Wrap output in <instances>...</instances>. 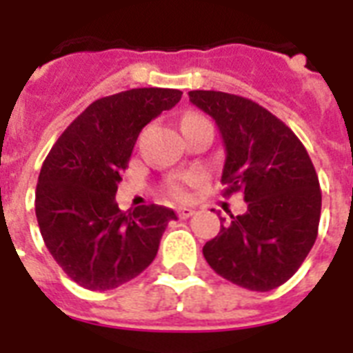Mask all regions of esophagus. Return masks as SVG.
Returning a JSON list of instances; mask_svg holds the SVG:
<instances>
[{"label": "esophagus", "mask_w": 353, "mask_h": 353, "mask_svg": "<svg viewBox=\"0 0 353 353\" xmlns=\"http://www.w3.org/2000/svg\"><path fill=\"white\" fill-rule=\"evenodd\" d=\"M176 212H177V216L181 218V220H187V218L194 216V212H196V210H194L192 207H179V209H177Z\"/></svg>", "instance_id": "34e87169"}]
</instances>
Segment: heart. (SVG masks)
Listing matches in <instances>:
<instances>
[{
  "label": "heart",
  "instance_id": "b5f03b06",
  "mask_svg": "<svg viewBox=\"0 0 353 353\" xmlns=\"http://www.w3.org/2000/svg\"><path fill=\"white\" fill-rule=\"evenodd\" d=\"M201 179H203V176L199 172H187V174L174 177L168 185V190L174 198L185 199L188 196V188L196 187L198 183H201Z\"/></svg>",
  "mask_w": 353,
  "mask_h": 353
}]
</instances>
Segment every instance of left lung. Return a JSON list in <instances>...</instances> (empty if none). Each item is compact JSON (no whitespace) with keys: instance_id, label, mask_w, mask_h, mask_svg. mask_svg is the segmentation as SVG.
I'll list each match as a JSON object with an SVG mask.
<instances>
[{"instance_id":"8db88e82","label":"left lung","mask_w":353,"mask_h":353,"mask_svg":"<svg viewBox=\"0 0 353 353\" xmlns=\"http://www.w3.org/2000/svg\"><path fill=\"white\" fill-rule=\"evenodd\" d=\"M214 119L225 146V194L243 192L245 214L231 216L203 256L216 273L251 291L290 280L317 240L321 187L295 133L256 102L223 91H188ZM225 221V220H223Z\"/></svg>"}]
</instances>
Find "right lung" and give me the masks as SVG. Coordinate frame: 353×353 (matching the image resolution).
I'll return each instance as SVG.
<instances>
[{"label":"right lung","instance_id":"obj_1","mask_svg":"<svg viewBox=\"0 0 353 353\" xmlns=\"http://www.w3.org/2000/svg\"><path fill=\"white\" fill-rule=\"evenodd\" d=\"M179 90L137 88L85 108L60 135L36 185V218L47 249L69 279L91 291L126 284L154 262L176 212L115 201L139 133L181 101Z\"/></svg>","mask_w":353,"mask_h":353}]
</instances>
